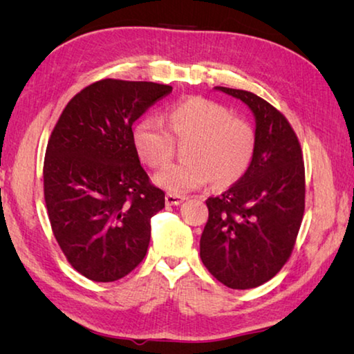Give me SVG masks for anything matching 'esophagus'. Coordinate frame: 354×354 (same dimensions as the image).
Segmentation results:
<instances>
[{"label": "esophagus", "instance_id": "34e87169", "mask_svg": "<svg viewBox=\"0 0 354 354\" xmlns=\"http://www.w3.org/2000/svg\"><path fill=\"white\" fill-rule=\"evenodd\" d=\"M184 200L185 198H184V196H181V195H173V194H167L165 195L167 206H178V205H181Z\"/></svg>", "mask_w": 354, "mask_h": 354}]
</instances>
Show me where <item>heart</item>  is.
I'll list each match as a JSON object with an SVG mask.
<instances>
[{"instance_id": "1", "label": "heart", "mask_w": 354, "mask_h": 354, "mask_svg": "<svg viewBox=\"0 0 354 354\" xmlns=\"http://www.w3.org/2000/svg\"><path fill=\"white\" fill-rule=\"evenodd\" d=\"M169 128L178 142H185V160L165 167L154 183L173 195L189 194L211 183L230 185L243 176L254 153V131L247 120L232 117L217 101L187 98L169 112ZM139 158L158 169L169 162L173 139L158 118H143L133 133Z\"/></svg>"}]
</instances>
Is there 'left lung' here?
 Returning <instances> with one entry per match:
<instances>
[{
    "instance_id": "left-lung-1",
    "label": "left lung",
    "mask_w": 354,
    "mask_h": 354,
    "mask_svg": "<svg viewBox=\"0 0 354 354\" xmlns=\"http://www.w3.org/2000/svg\"><path fill=\"white\" fill-rule=\"evenodd\" d=\"M214 88L250 107L256 140L243 176L206 201L200 256L221 284L253 289L283 268L295 245L304 214L301 147L286 117L266 100L237 88Z\"/></svg>"
}]
</instances>
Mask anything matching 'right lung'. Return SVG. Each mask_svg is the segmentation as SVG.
<instances>
[{"label":"right lung","instance_id":"right-lung-1","mask_svg":"<svg viewBox=\"0 0 354 354\" xmlns=\"http://www.w3.org/2000/svg\"><path fill=\"white\" fill-rule=\"evenodd\" d=\"M170 92L145 81L93 82L70 100L53 129L44 164L48 217L82 277L112 283L147 254L165 194L142 169L133 124Z\"/></svg>","mask_w":354,"mask_h":354}]
</instances>
